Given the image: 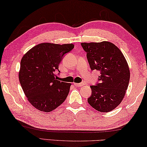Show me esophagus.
<instances>
[{"label": "esophagus", "instance_id": "1", "mask_svg": "<svg viewBox=\"0 0 147 147\" xmlns=\"http://www.w3.org/2000/svg\"><path fill=\"white\" fill-rule=\"evenodd\" d=\"M74 85H75L76 86H83V85H84V84H83V83H74Z\"/></svg>", "mask_w": 147, "mask_h": 147}]
</instances>
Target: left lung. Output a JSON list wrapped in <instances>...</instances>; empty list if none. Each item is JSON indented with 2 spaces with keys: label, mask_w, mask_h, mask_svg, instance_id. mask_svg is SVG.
Returning <instances> with one entry per match:
<instances>
[{
  "label": "left lung",
  "mask_w": 147,
  "mask_h": 147,
  "mask_svg": "<svg viewBox=\"0 0 147 147\" xmlns=\"http://www.w3.org/2000/svg\"><path fill=\"white\" fill-rule=\"evenodd\" d=\"M92 70L100 71V83L90 86L92 95L88 102L100 112L115 109L128 88L130 72L124 55L111 42L81 43Z\"/></svg>",
  "instance_id": "obj_1"
}]
</instances>
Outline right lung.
<instances>
[{
  "mask_svg": "<svg viewBox=\"0 0 147 147\" xmlns=\"http://www.w3.org/2000/svg\"><path fill=\"white\" fill-rule=\"evenodd\" d=\"M74 47L72 44L42 43L23 55L19 82L28 102L36 109L51 112L66 100L71 84L57 80L55 71L59 69L64 55Z\"/></svg>",
  "mask_w": 147,
  "mask_h": 147,
  "instance_id": "add662e5",
  "label": "right lung"
}]
</instances>
